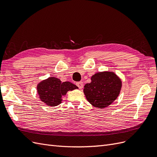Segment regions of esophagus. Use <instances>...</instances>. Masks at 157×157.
Here are the masks:
<instances>
[{
    "label": "esophagus",
    "instance_id": "obj_1",
    "mask_svg": "<svg viewBox=\"0 0 157 157\" xmlns=\"http://www.w3.org/2000/svg\"><path fill=\"white\" fill-rule=\"evenodd\" d=\"M76 85L79 89H82L83 87V83L82 82H79L76 83Z\"/></svg>",
    "mask_w": 157,
    "mask_h": 157
}]
</instances>
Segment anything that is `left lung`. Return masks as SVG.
Returning <instances> with one entry per match:
<instances>
[{"label":"left lung","instance_id":"1","mask_svg":"<svg viewBox=\"0 0 157 157\" xmlns=\"http://www.w3.org/2000/svg\"><path fill=\"white\" fill-rule=\"evenodd\" d=\"M91 82L84 86L83 93L88 102L98 108H104L117 98L122 87V81L112 71L94 74Z\"/></svg>","mask_w":157,"mask_h":157}]
</instances>
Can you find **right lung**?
<instances>
[{"mask_svg":"<svg viewBox=\"0 0 157 157\" xmlns=\"http://www.w3.org/2000/svg\"><path fill=\"white\" fill-rule=\"evenodd\" d=\"M36 89L40 100L49 106L54 107L62 103V97H65L68 91L78 87L71 82H62L57 78L49 77L39 82Z\"/></svg>","mask_w":157,"mask_h":157,"instance_id":"right-lung-1","label":"right lung"}]
</instances>
